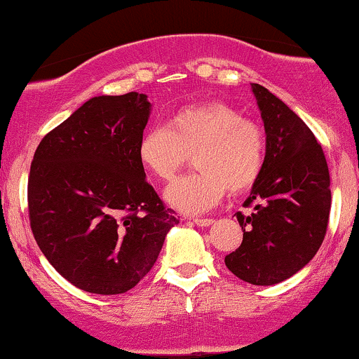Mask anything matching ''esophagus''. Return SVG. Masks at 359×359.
I'll return each instance as SVG.
<instances>
[{
  "mask_svg": "<svg viewBox=\"0 0 359 359\" xmlns=\"http://www.w3.org/2000/svg\"><path fill=\"white\" fill-rule=\"evenodd\" d=\"M194 224L198 227H209L214 224V219H194Z\"/></svg>",
  "mask_w": 359,
  "mask_h": 359,
  "instance_id": "obj_1",
  "label": "esophagus"
}]
</instances>
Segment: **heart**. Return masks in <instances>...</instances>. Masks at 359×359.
Returning a JSON list of instances; mask_svg holds the SVG:
<instances>
[{
  "label": "heart",
  "instance_id": "b5f03b06",
  "mask_svg": "<svg viewBox=\"0 0 359 359\" xmlns=\"http://www.w3.org/2000/svg\"><path fill=\"white\" fill-rule=\"evenodd\" d=\"M266 152L261 125L222 102L177 110L167 128L147 130L137 147L140 165L158 180H170L196 155L198 174L177 179L165 189L167 204L184 214L207 212L227 191H249L264 168Z\"/></svg>",
  "mask_w": 359,
  "mask_h": 359
}]
</instances>
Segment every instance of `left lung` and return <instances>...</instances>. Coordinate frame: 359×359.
I'll use <instances>...</instances> for the list:
<instances>
[{
  "mask_svg": "<svg viewBox=\"0 0 359 359\" xmlns=\"http://www.w3.org/2000/svg\"><path fill=\"white\" fill-rule=\"evenodd\" d=\"M250 88L264 122L266 162L244 202L252 214H236L243 244L224 261L245 283L273 286L303 269L325 241L330 170L308 125L264 86Z\"/></svg>",
  "mask_w": 359,
  "mask_h": 359,
  "instance_id": "1",
  "label": "left lung"
}]
</instances>
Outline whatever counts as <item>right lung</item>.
<instances>
[{
  "mask_svg": "<svg viewBox=\"0 0 359 359\" xmlns=\"http://www.w3.org/2000/svg\"><path fill=\"white\" fill-rule=\"evenodd\" d=\"M150 107L137 92L93 97L34 152L28 177L34 241L50 264L86 292L135 287L179 224L137 157Z\"/></svg>",
  "mask_w": 359,
  "mask_h": 359,
  "instance_id": "obj_1",
  "label": "right lung"
}]
</instances>
